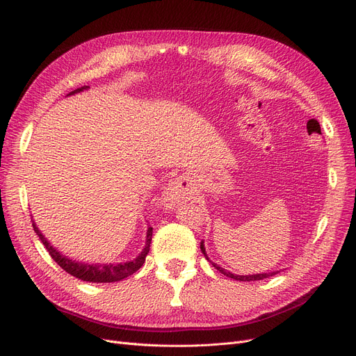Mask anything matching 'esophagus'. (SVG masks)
I'll use <instances>...</instances> for the list:
<instances>
[{"instance_id": "esophagus-1", "label": "esophagus", "mask_w": 356, "mask_h": 356, "mask_svg": "<svg viewBox=\"0 0 356 356\" xmlns=\"http://www.w3.org/2000/svg\"><path fill=\"white\" fill-rule=\"evenodd\" d=\"M188 188H189V183L183 177H176L175 180L168 183V186L164 189V193H163L164 208L165 209L176 208L177 204L186 197V195H188V191H189Z\"/></svg>"}]
</instances>
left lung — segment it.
<instances>
[{"mask_svg": "<svg viewBox=\"0 0 356 356\" xmlns=\"http://www.w3.org/2000/svg\"><path fill=\"white\" fill-rule=\"evenodd\" d=\"M200 251H202V254L204 255V258H207V259L209 261V263H211L218 271H220L223 275H227V277H229V278L236 280V282H257V280H264V278L271 277V275H274V274L278 273V271H271V273H257V274H245V275L234 274V273H231V271H228V270H225V268H222V267L218 266L216 263H212V261H211L209 257H208V254H207V248H204V242H203V241L200 242Z\"/></svg>", "mask_w": 356, "mask_h": 356, "instance_id": "obj_1", "label": "left lung"}]
</instances>
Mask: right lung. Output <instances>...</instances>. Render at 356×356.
I'll list each match as a JSON object with an SVG mask.
<instances>
[{
  "label": "right lung",
  "instance_id": "1",
  "mask_svg": "<svg viewBox=\"0 0 356 356\" xmlns=\"http://www.w3.org/2000/svg\"><path fill=\"white\" fill-rule=\"evenodd\" d=\"M88 89H89V86L78 88V89L72 90L70 93H67L66 97L74 95V93H81ZM31 222H33L34 232L43 242V245L46 247V250L49 251V254L51 255V258L56 261V263H58L70 275L76 277L79 280H83V282H88V283H115V282H121V280L127 278L131 274H134L144 264L145 257L149 251V244H152V236H153V228L152 227L147 228L144 248L136 258H133L131 261H125V263H117V264H114V263H106V264L86 263V261L72 259L67 255L62 254L58 248H54L49 242V239L42 234V231L37 228L34 219H31Z\"/></svg>",
  "mask_w": 356,
  "mask_h": 356
}]
</instances>
